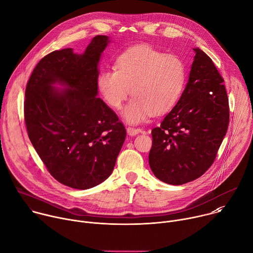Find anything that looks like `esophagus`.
I'll use <instances>...</instances> for the list:
<instances>
[{"instance_id": "1", "label": "esophagus", "mask_w": 253, "mask_h": 253, "mask_svg": "<svg viewBox=\"0 0 253 253\" xmlns=\"http://www.w3.org/2000/svg\"><path fill=\"white\" fill-rule=\"evenodd\" d=\"M126 130H127L128 135H130V136H135L141 132L140 128H134V127H127Z\"/></svg>"}]
</instances>
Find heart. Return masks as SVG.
<instances>
[{
  "mask_svg": "<svg viewBox=\"0 0 253 253\" xmlns=\"http://www.w3.org/2000/svg\"><path fill=\"white\" fill-rule=\"evenodd\" d=\"M117 68L106 69L97 78V88L106 103L119 109L129 124L145 121L152 113L161 115L178 102L186 82V66L176 55H166L150 46L140 45L123 52Z\"/></svg>",
  "mask_w": 253,
  "mask_h": 253,
  "instance_id": "heart-1",
  "label": "heart"
}]
</instances>
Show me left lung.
I'll return each mask as SVG.
<instances>
[{
	"label": "left lung",
	"mask_w": 253,
	"mask_h": 253,
	"mask_svg": "<svg viewBox=\"0 0 253 253\" xmlns=\"http://www.w3.org/2000/svg\"><path fill=\"white\" fill-rule=\"evenodd\" d=\"M188 82L161 125L152 130L149 165L161 181L181 185L197 179L212 165L227 132L228 98L212 60L199 48Z\"/></svg>",
	"instance_id": "1"
}]
</instances>
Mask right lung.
Returning a JSON list of instances; mask_svg holds the SVG:
<instances>
[{"label": "right lung", "instance_id": "1", "mask_svg": "<svg viewBox=\"0 0 253 253\" xmlns=\"http://www.w3.org/2000/svg\"><path fill=\"white\" fill-rule=\"evenodd\" d=\"M110 42L98 35L82 54L72 48L50 53L26 87L29 138L51 175L71 188L105 181L126 138L117 115L98 98V66Z\"/></svg>", "mask_w": 253, "mask_h": 253}]
</instances>
